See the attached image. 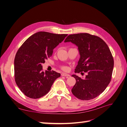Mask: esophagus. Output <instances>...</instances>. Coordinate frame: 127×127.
Here are the masks:
<instances>
[{"mask_svg": "<svg viewBox=\"0 0 127 127\" xmlns=\"http://www.w3.org/2000/svg\"><path fill=\"white\" fill-rule=\"evenodd\" d=\"M61 76H66V77H70V75L66 74V73H64V72L61 73Z\"/></svg>", "mask_w": 127, "mask_h": 127, "instance_id": "obj_1", "label": "esophagus"}]
</instances>
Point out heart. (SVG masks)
I'll use <instances>...</instances> for the list:
<instances>
[{
  "instance_id": "b5f03b06",
  "label": "heart",
  "mask_w": 127,
  "mask_h": 127,
  "mask_svg": "<svg viewBox=\"0 0 127 127\" xmlns=\"http://www.w3.org/2000/svg\"><path fill=\"white\" fill-rule=\"evenodd\" d=\"M61 68H62V69L64 70H68V68L66 66H63L61 67Z\"/></svg>"
}]
</instances>
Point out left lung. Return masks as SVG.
Returning a JSON list of instances; mask_svg holds the SVG:
<instances>
[{"label": "left lung", "instance_id": "1", "mask_svg": "<svg viewBox=\"0 0 127 127\" xmlns=\"http://www.w3.org/2000/svg\"><path fill=\"white\" fill-rule=\"evenodd\" d=\"M71 42L78 47L80 59L75 72H87L85 79L76 75V84L71 90L75 96L90 100L104 92L111 80L114 60L108 46L100 37L88 33L68 35L64 42Z\"/></svg>", "mask_w": 127, "mask_h": 127}]
</instances>
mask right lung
<instances>
[{
  "instance_id": "add662e5",
  "label": "right lung",
  "mask_w": 127,
  "mask_h": 127,
  "mask_svg": "<svg viewBox=\"0 0 127 127\" xmlns=\"http://www.w3.org/2000/svg\"><path fill=\"white\" fill-rule=\"evenodd\" d=\"M68 34L39 32L29 37L18 49L14 60L15 80L23 94L39 98L49 92L60 74L42 71V64L52 56L53 50Z\"/></svg>"
}]
</instances>
